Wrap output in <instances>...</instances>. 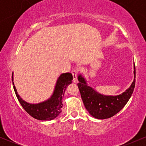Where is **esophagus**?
<instances>
[{
	"instance_id": "esophagus-1",
	"label": "esophagus",
	"mask_w": 146,
	"mask_h": 146,
	"mask_svg": "<svg viewBox=\"0 0 146 146\" xmlns=\"http://www.w3.org/2000/svg\"><path fill=\"white\" fill-rule=\"evenodd\" d=\"M72 75H73V82L75 83L77 82V76H78V71L76 69H73L72 71Z\"/></svg>"
}]
</instances>
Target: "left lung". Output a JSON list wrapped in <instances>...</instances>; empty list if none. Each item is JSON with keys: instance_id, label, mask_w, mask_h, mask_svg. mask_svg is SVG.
Returning a JSON list of instances; mask_svg holds the SVG:
<instances>
[{"instance_id": "obj_1", "label": "left lung", "mask_w": 146, "mask_h": 146, "mask_svg": "<svg viewBox=\"0 0 146 146\" xmlns=\"http://www.w3.org/2000/svg\"><path fill=\"white\" fill-rule=\"evenodd\" d=\"M134 80L124 92L117 95H106L88 86L82 73L78 76V86L85 108L90 115L99 119L114 116L121 110L130 100L135 86V66L134 62Z\"/></svg>"}]
</instances>
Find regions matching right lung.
Listing matches in <instances>:
<instances>
[{"label": "right lung", "mask_w": 146, "mask_h": 146, "mask_svg": "<svg viewBox=\"0 0 146 146\" xmlns=\"http://www.w3.org/2000/svg\"><path fill=\"white\" fill-rule=\"evenodd\" d=\"M13 87L18 101L27 113L33 118L42 121H50L54 119L62 112V98L66 88L72 83L73 75L70 73H62L58 78L54 90L49 98L39 103L32 104L25 101L18 95L14 83V73H12Z\"/></svg>", "instance_id": "1"}]
</instances>
